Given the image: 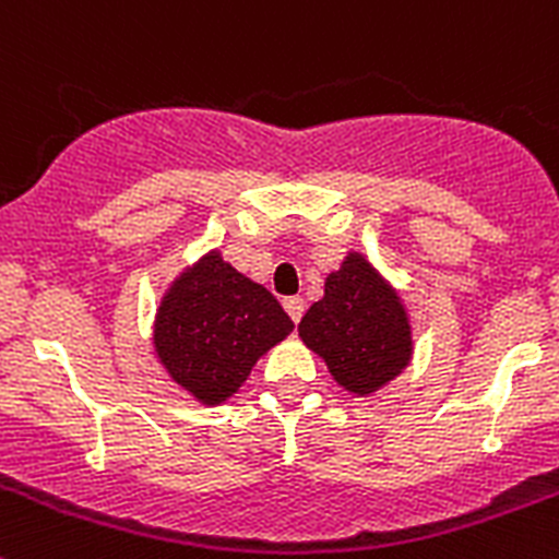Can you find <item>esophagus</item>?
<instances>
[{"instance_id":"1","label":"esophagus","mask_w":559,"mask_h":559,"mask_svg":"<svg viewBox=\"0 0 559 559\" xmlns=\"http://www.w3.org/2000/svg\"><path fill=\"white\" fill-rule=\"evenodd\" d=\"M284 308H286V313H289L292 322L297 324L302 319V311H306V302H302V297H286Z\"/></svg>"}]
</instances>
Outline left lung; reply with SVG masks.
<instances>
[{
  "instance_id": "left-lung-1",
  "label": "left lung",
  "mask_w": 559,
  "mask_h": 559,
  "mask_svg": "<svg viewBox=\"0 0 559 559\" xmlns=\"http://www.w3.org/2000/svg\"><path fill=\"white\" fill-rule=\"evenodd\" d=\"M300 338L328 362L349 393L368 395L409 362L412 338L406 311L382 275L349 253L324 281V297L300 322Z\"/></svg>"
}]
</instances>
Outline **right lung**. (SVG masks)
<instances>
[{
    "instance_id": "add662e5",
    "label": "right lung",
    "mask_w": 559,
    "mask_h": 559,
    "mask_svg": "<svg viewBox=\"0 0 559 559\" xmlns=\"http://www.w3.org/2000/svg\"><path fill=\"white\" fill-rule=\"evenodd\" d=\"M292 328L289 313L264 286L213 251L166 292L155 352L177 384L204 404H221Z\"/></svg>"
}]
</instances>
